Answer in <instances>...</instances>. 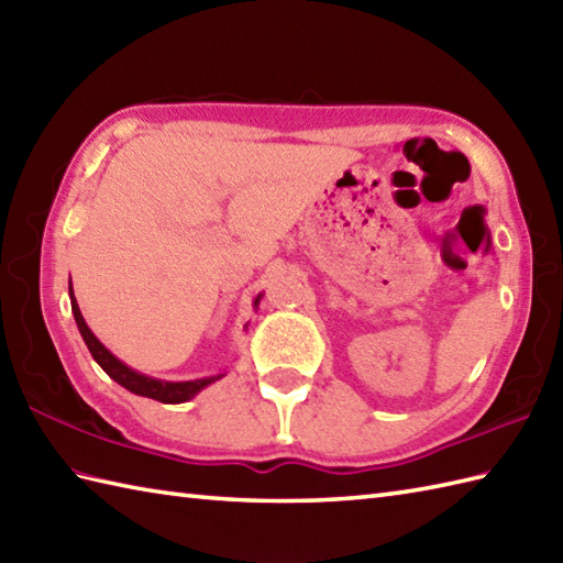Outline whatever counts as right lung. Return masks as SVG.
<instances>
[{"label":"right lung","mask_w":563,"mask_h":563,"mask_svg":"<svg viewBox=\"0 0 563 563\" xmlns=\"http://www.w3.org/2000/svg\"><path fill=\"white\" fill-rule=\"evenodd\" d=\"M69 300H71V314H75L79 333H81L84 343H87L91 357L103 367L106 375L115 379L118 385L125 387L128 391L140 394V397L157 399L162 404H181V401L194 399L202 387H208V385H212V382H218L222 377V375H212V377L188 379V382H166V379H154V377H147L142 373H135L133 367H128L125 363L118 361V357L109 349H106V345L97 336H93L91 329L87 327V321H84V317L79 312L75 292H71V283H69ZM258 300H261V295L254 300V307L258 305Z\"/></svg>","instance_id":"obj_1"}]
</instances>
